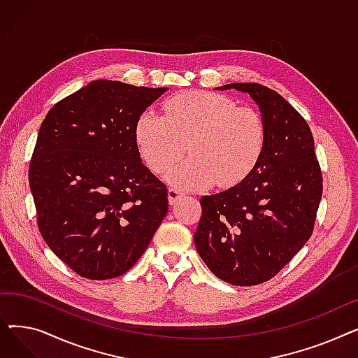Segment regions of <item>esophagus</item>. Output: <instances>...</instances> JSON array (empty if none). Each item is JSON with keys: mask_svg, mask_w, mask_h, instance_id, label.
Masks as SVG:
<instances>
[{"mask_svg": "<svg viewBox=\"0 0 358 358\" xmlns=\"http://www.w3.org/2000/svg\"><path fill=\"white\" fill-rule=\"evenodd\" d=\"M184 196H185V192L177 189V187H171V189L168 190V201H169V204H174L177 200H180Z\"/></svg>", "mask_w": 358, "mask_h": 358, "instance_id": "1", "label": "esophagus"}]
</instances>
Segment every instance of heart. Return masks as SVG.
Wrapping results in <instances>:
<instances>
[{"instance_id": "obj_1", "label": "heart", "mask_w": 358, "mask_h": 358, "mask_svg": "<svg viewBox=\"0 0 358 358\" xmlns=\"http://www.w3.org/2000/svg\"><path fill=\"white\" fill-rule=\"evenodd\" d=\"M141 155L155 174L177 166L171 182L199 190L216 184L232 187L255 166L264 148L266 129L250 107L216 92L187 91L165 101L164 115L146 111L136 126Z\"/></svg>"}]
</instances>
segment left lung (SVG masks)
Instances as JSON below:
<instances>
[{
  "mask_svg": "<svg viewBox=\"0 0 358 358\" xmlns=\"http://www.w3.org/2000/svg\"><path fill=\"white\" fill-rule=\"evenodd\" d=\"M250 94L266 129L252 171L236 185L203 196L194 234L199 255L220 280L255 286L273 278L313 232L322 173L306 120L278 92L257 83L219 87Z\"/></svg>",
  "mask_w": 358,
  "mask_h": 358,
  "instance_id": "8db88e82",
  "label": "left lung"
}]
</instances>
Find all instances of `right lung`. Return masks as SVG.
I'll list each match as a JSON object with an SVG mask.
<instances>
[{
  "label": "right lung",
  "instance_id": "1",
  "mask_svg": "<svg viewBox=\"0 0 358 358\" xmlns=\"http://www.w3.org/2000/svg\"><path fill=\"white\" fill-rule=\"evenodd\" d=\"M166 90L92 81L41 126L29 168L37 227L81 277L124 274L168 212L166 187L143 165L136 141L142 113Z\"/></svg>",
  "mask_w": 358,
  "mask_h": 358
}]
</instances>
